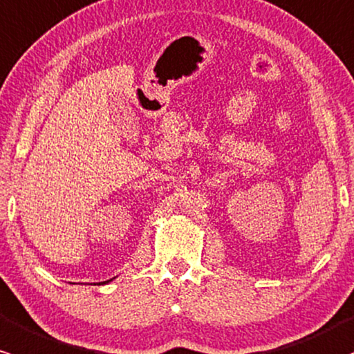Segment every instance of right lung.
I'll list each match as a JSON object with an SVG mask.
<instances>
[{
	"instance_id": "obj_1",
	"label": "right lung",
	"mask_w": 354,
	"mask_h": 354,
	"mask_svg": "<svg viewBox=\"0 0 354 354\" xmlns=\"http://www.w3.org/2000/svg\"><path fill=\"white\" fill-rule=\"evenodd\" d=\"M106 282H111V281H106Z\"/></svg>"
}]
</instances>
